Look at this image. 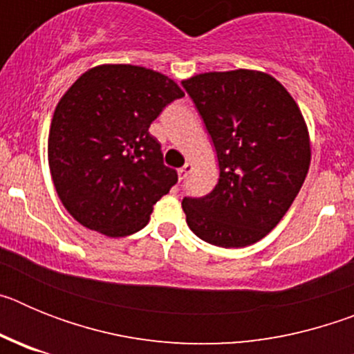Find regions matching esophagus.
Here are the masks:
<instances>
[{"instance_id": "esophagus-1", "label": "esophagus", "mask_w": 354, "mask_h": 354, "mask_svg": "<svg viewBox=\"0 0 354 354\" xmlns=\"http://www.w3.org/2000/svg\"><path fill=\"white\" fill-rule=\"evenodd\" d=\"M189 171H192V162H186L183 168H179V170H177V174H179V179L180 180L186 179L187 175H189Z\"/></svg>"}]
</instances>
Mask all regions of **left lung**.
<instances>
[{
	"instance_id": "8db88e82",
	"label": "left lung",
	"mask_w": 354,
	"mask_h": 354,
	"mask_svg": "<svg viewBox=\"0 0 354 354\" xmlns=\"http://www.w3.org/2000/svg\"><path fill=\"white\" fill-rule=\"evenodd\" d=\"M183 86L211 134L220 167L209 195L184 196L187 225L211 245H253L289 211L310 167L301 111L264 72H205Z\"/></svg>"
}]
</instances>
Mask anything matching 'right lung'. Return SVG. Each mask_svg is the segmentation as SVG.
Returning <instances> with one entry per match:
<instances>
[{
	"instance_id": "right-lung-1",
	"label": "right lung",
	"mask_w": 354,
	"mask_h": 354,
	"mask_svg": "<svg viewBox=\"0 0 354 354\" xmlns=\"http://www.w3.org/2000/svg\"><path fill=\"white\" fill-rule=\"evenodd\" d=\"M183 90L136 65H99L65 92L49 129L48 158L62 204L90 230L138 232L177 183L150 124Z\"/></svg>"
}]
</instances>
